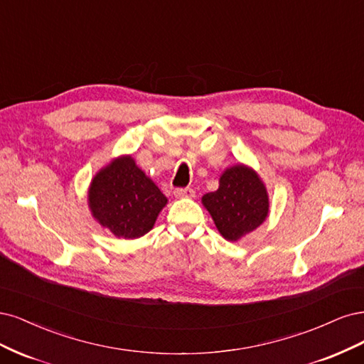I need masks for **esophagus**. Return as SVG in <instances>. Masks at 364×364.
Returning <instances> with one entry per match:
<instances>
[{
  "label": "esophagus",
  "instance_id": "1",
  "mask_svg": "<svg viewBox=\"0 0 364 364\" xmlns=\"http://www.w3.org/2000/svg\"><path fill=\"white\" fill-rule=\"evenodd\" d=\"M173 195L177 198H195V191L191 187H180V189H175Z\"/></svg>",
  "mask_w": 364,
  "mask_h": 364
}]
</instances>
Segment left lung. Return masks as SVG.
<instances>
[{"label":"left lung","mask_w":364,"mask_h":364,"mask_svg":"<svg viewBox=\"0 0 364 364\" xmlns=\"http://www.w3.org/2000/svg\"><path fill=\"white\" fill-rule=\"evenodd\" d=\"M203 204L212 215L219 232L230 242L239 240L262 225L269 212L264 184L259 175L243 165L222 173L219 189L204 195Z\"/></svg>","instance_id":"8db88e82"}]
</instances>
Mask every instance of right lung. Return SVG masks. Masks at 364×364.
I'll return each instance as SVG.
<instances>
[{"instance_id":"right-lung-1","label":"right lung","mask_w":364,"mask_h":364,"mask_svg":"<svg viewBox=\"0 0 364 364\" xmlns=\"http://www.w3.org/2000/svg\"><path fill=\"white\" fill-rule=\"evenodd\" d=\"M168 199L132 157H119L92 180L89 205L100 224L119 239L144 236Z\"/></svg>"}]
</instances>
